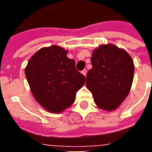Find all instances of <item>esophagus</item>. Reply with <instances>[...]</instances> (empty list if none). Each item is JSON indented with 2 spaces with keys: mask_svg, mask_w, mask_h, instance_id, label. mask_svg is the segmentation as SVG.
<instances>
[{
  "mask_svg": "<svg viewBox=\"0 0 152 152\" xmlns=\"http://www.w3.org/2000/svg\"><path fill=\"white\" fill-rule=\"evenodd\" d=\"M81 73H82L84 76H86V73H87V71H86V69H84V70H83V71H81Z\"/></svg>",
  "mask_w": 152,
  "mask_h": 152,
  "instance_id": "34e87169",
  "label": "esophagus"
}]
</instances>
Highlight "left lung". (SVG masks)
<instances>
[{
  "mask_svg": "<svg viewBox=\"0 0 152 152\" xmlns=\"http://www.w3.org/2000/svg\"><path fill=\"white\" fill-rule=\"evenodd\" d=\"M91 63L86 87L99 107L113 111L130 91L134 73L133 59L125 50L110 44L93 51Z\"/></svg>",
  "mask_w": 152,
  "mask_h": 152,
  "instance_id": "1",
  "label": "left lung"
}]
</instances>
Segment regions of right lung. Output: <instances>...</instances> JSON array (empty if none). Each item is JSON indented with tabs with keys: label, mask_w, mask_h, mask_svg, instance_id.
<instances>
[{
	"label": "right lung",
	"mask_w": 152,
	"mask_h": 152,
	"mask_svg": "<svg viewBox=\"0 0 152 152\" xmlns=\"http://www.w3.org/2000/svg\"><path fill=\"white\" fill-rule=\"evenodd\" d=\"M67 50L58 45L40 49L31 57L25 75L35 99L48 112L60 113L75 102L86 77L66 57Z\"/></svg>",
	"instance_id": "add662e5"
}]
</instances>
